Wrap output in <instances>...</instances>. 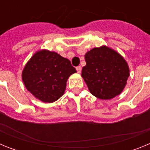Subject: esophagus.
Here are the masks:
<instances>
[{
	"label": "esophagus",
	"instance_id": "obj_1",
	"mask_svg": "<svg viewBox=\"0 0 150 150\" xmlns=\"http://www.w3.org/2000/svg\"><path fill=\"white\" fill-rule=\"evenodd\" d=\"M81 67L80 66H77V67H76V71H77V73H80L81 72Z\"/></svg>",
	"mask_w": 150,
	"mask_h": 150
}]
</instances>
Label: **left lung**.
<instances>
[{
  "label": "left lung",
  "mask_w": 150,
  "mask_h": 150,
  "mask_svg": "<svg viewBox=\"0 0 150 150\" xmlns=\"http://www.w3.org/2000/svg\"><path fill=\"white\" fill-rule=\"evenodd\" d=\"M85 59L86 65L83 67L82 76L92 95L110 100L121 93L129 76V68L120 54L101 46L88 51Z\"/></svg>",
  "instance_id": "left-lung-1"
}]
</instances>
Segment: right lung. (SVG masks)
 <instances>
[{
    "instance_id": "add662e5",
    "label": "right lung",
    "mask_w": 150,
    "mask_h": 150,
    "mask_svg": "<svg viewBox=\"0 0 150 150\" xmlns=\"http://www.w3.org/2000/svg\"><path fill=\"white\" fill-rule=\"evenodd\" d=\"M76 72L67 59L55 52L42 50L27 63L22 72V80L35 98L52 103L63 95L67 79Z\"/></svg>"
}]
</instances>
